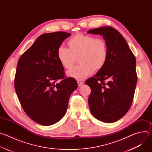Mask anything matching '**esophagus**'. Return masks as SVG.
<instances>
[{
    "instance_id": "obj_1",
    "label": "esophagus",
    "mask_w": 152,
    "mask_h": 152,
    "mask_svg": "<svg viewBox=\"0 0 152 152\" xmlns=\"http://www.w3.org/2000/svg\"><path fill=\"white\" fill-rule=\"evenodd\" d=\"M83 82H80V81H77V85H78V86H81V85H83Z\"/></svg>"
}]
</instances>
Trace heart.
Instances as JSON below:
<instances>
[{"mask_svg":"<svg viewBox=\"0 0 152 152\" xmlns=\"http://www.w3.org/2000/svg\"><path fill=\"white\" fill-rule=\"evenodd\" d=\"M69 49L59 46L56 52L58 61L64 68L70 69L78 58V66L67 73L69 77L82 80L93 72L100 70L106 62L107 48L103 38L78 34L67 42Z\"/></svg>","mask_w":152,"mask_h":152,"instance_id":"obj_1","label":"heart"}]
</instances>
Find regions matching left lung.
I'll use <instances>...</instances> for the list:
<instances>
[{
    "label": "left lung",
    "mask_w": 152,
    "mask_h": 152,
    "mask_svg": "<svg viewBox=\"0 0 152 152\" xmlns=\"http://www.w3.org/2000/svg\"><path fill=\"white\" fill-rule=\"evenodd\" d=\"M87 33L102 35L107 48L104 66L85 82L91 88L90 110L97 120L113 123L122 118L132 104L137 82L136 59L115 29L103 26Z\"/></svg>",
    "instance_id": "1"
}]
</instances>
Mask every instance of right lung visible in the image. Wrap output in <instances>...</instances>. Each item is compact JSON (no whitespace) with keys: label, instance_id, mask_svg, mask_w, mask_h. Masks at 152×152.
I'll use <instances>...</instances> for the list:
<instances>
[{"label":"right lung","instance_id":"add662e5","mask_svg":"<svg viewBox=\"0 0 152 152\" xmlns=\"http://www.w3.org/2000/svg\"><path fill=\"white\" fill-rule=\"evenodd\" d=\"M70 35L64 32L40 35L17 64L14 86L18 99L28 117L41 125H52L64 116L70 96L77 88L75 79H64V67L56 56L58 48Z\"/></svg>","mask_w":152,"mask_h":152}]
</instances>
